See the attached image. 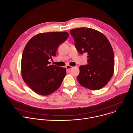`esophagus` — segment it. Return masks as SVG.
<instances>
[{
  "label": "esophagus",
  "mask_w": 133,
  "mask_h": 133,
  "mask_svg": "<svg viewBox=\"0 0 133 133\" xmlns=\"http://www.w3.org/2000/svg\"><path fill=\"white\" fill-rule=\"evenodd\" d=\"M72 68V67L71 66H69V65H67V66H66V68L67 69H68V70H70V69H71Z\"/></svg>",
  "instance_id": "34e87169"
}]
</instances>
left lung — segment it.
<instances>
[{
  "label": "left lung",
  "instance_id": "obj_1",
  "mask_svg": "<svg viewBox=\"0 0 133 133\" xmlns=\"http://www.w3.org/2000/svg\"><path fill=\"white\" fill-rule=\"evenodd\" d=\"M70 33L77 50L88 55V64L79 67L78 82L89 89H101L110 81L114 70V54L109 41L101 32L87 27L70 30Z\"/></svg>",
  "mask_w": 133,
  "mask_h": 133
}]
</instances>
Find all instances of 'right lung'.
<instances>
[{
	"label": "right lung",
	"instance_id": "1",
	"mask_svg": "<svg viewBox=\"0 0 133 133\" xmlns=\"http://www.w3.org/2000/svg\"><path fill=\"white\" fill-rule=\"evenodd\" d=\"M68 36L66 31L37 34L28 41L24 49L21 66L23 80L40 95L52 94L63 82L66 68L50 65L48 60L56 56L59 46Z\"/></svg>",
	"mask_w": 133,
	"mask_h": 133
}]
</instances>
